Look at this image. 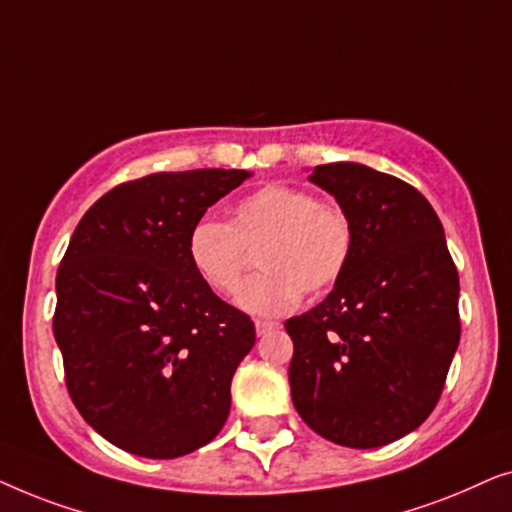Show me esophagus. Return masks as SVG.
Wrapping results in <instances>:
<instances>
[{"instance_id":"1","label":"esophagus","mask_w":512,"mask_h":512,"mask_svg":"<svg viewBox=\"0 0 512 512\" xmlns=\"http://www.w3.org/2000/svg\"><path fill=\"white\" fill-rule=\"evenodd\" d=\"M275 328H279L277 321H265V319H256V335H265V333L275 331Z\"/></svg>"}]
</instances>
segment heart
Listing matches in <instances>:
<instances>
[{
  "mask_svg": "<svg viewBox=\"0 0 512 512\" xmlns=\"http://www.w3.org/2000/svg\"><path fill=\"white\" fill-rule=\"evenodd\" d=\"M258 247L265 272L249 279L240 305L254 314H282L307 296H321L345 275L354 228L340 207L305 188L268 184L235 202L230 223L200 219L188 235V258L209 289L233 296Z\"/></svg>",
  "mask_w": 512,
  "mask_h": 512,
  "instance_id": "b5f03b06",
  "label": "heart"
}]
</instances>
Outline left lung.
I'll return each mask as SVG.
<instances>
[{"mask_svg":"<svg viewBox=\"0 0 512 512\" xmlns=\"http://www.w3.org/2000/svg\"><path fill=\"white\" fill-rule=\"evenodd\" d=\"M354 228L333 291L284 328L291 398L331 443L370 450L415 431L443 394L457 352L459 275L445 230L415 186L359 163L310 174Z\"/></svg>","mask_w":512,"mask_h":512,"instance_id":"obj_1","label":"left lung"}]
</instances>
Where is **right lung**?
Segmentation results:
<instances>
[{"label":"right lung","mask_w":512,"mask_h":512,"mask_svg":"<svg viewBox=\"0 0 512 512\" xmlns=\"http://www.w3.org/2000/svg\"><path fill=\"white\" fill-rule=\"evenodd\" d=\"M247 170L156 172L83 214L55 277L53 333L81 417L121 450L174 459L216 438L256 342L188 258V235Z\"/></svg>","instance_id":"obj_1"}]
</instances>
